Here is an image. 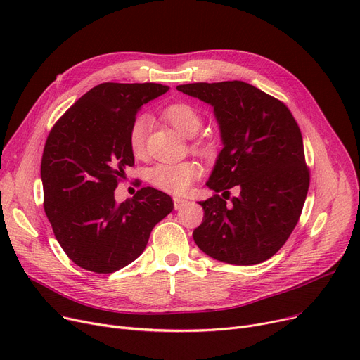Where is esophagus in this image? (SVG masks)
Returning <instances> with one entry per match:
<instances>
[{"instance_id":"obj_1","label":"esophagus","mask_w":360,"mask_h":360,"mask_svg":"<svg viewBox=\"0 0 360 360\" xmlns=\"http://www.w3.org/2000/svg\"><path fill=\"white\" fill-rule=\"evenodd\" d=\"M188 201L185 200V198H179V197H175L174 198V207H175V210H179V209H182V207L186 204Z\"/></svg>"}]
</instances>
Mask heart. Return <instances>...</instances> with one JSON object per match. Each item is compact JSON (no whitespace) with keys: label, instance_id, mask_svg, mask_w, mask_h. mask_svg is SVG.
<instances>
[{"label":"heart","instance_id":"1","mask_svg":"<svg viewBox=\"0 0 360 360\" xmlns=\"http://www.w3.org/2000/svg\"><path fill=\"white\" fill-rule=\"evenodd\" d=\"M162 117L184 137H194L202 125L200 112L190 103H172L163 109ZM147 117L139 115L128 128V147L136 158H141L146 146ZM193 148L200 155L213 153V144L207 140H195ZM200 176V167L194 162L158 163L147 170V179L155 188L167 194L181 195Z\"/></svg>","mask_w":360,"mask_h":360}]
</instances>
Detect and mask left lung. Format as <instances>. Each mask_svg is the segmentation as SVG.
<instances>
[{
  "label": "left lung",
  "mask_w": 360,
  "mask_h": 360,
  "mask_svg": "<svg viewBox=\"0 0 360 360\" xmlns=\"http://www.w3.org/2000/svg\"><path fill=\"white\" fill-rule=\"evenodd\" d=\"M213 106L223 148L200 201L202 223L193 236L209 257L235 266L271 258L300 217L309 188L300 129L288 106L243 82L191 83L176 87ZM240 195L228 206L225 195Z\"/></svg>",
  "instance_id": "obj_1"
}]
</instances>
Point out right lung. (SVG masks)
Returning a JSON list of instances; mask_svg holds the SVG:
<instances>
[{"mask_svg": "<svg viewBox=\"0 0 360 360\" xmlns=\"http://www.w3.org/2000/svg\"><path fill=\"white\" fill-rule=\"evenodd\" d=\"M158 83H102L56 121L45 143L41 178L53 235L79 267L108 274L137 259L155 226L174 209L144 186L117 204L113 191L134 165L128 128L140 108L167 91Z\"/></svg>", "mask_w": 360, "mask_h": 360, "instance_id": "right-lung-1", "label": "right lung"}]
</instances>
